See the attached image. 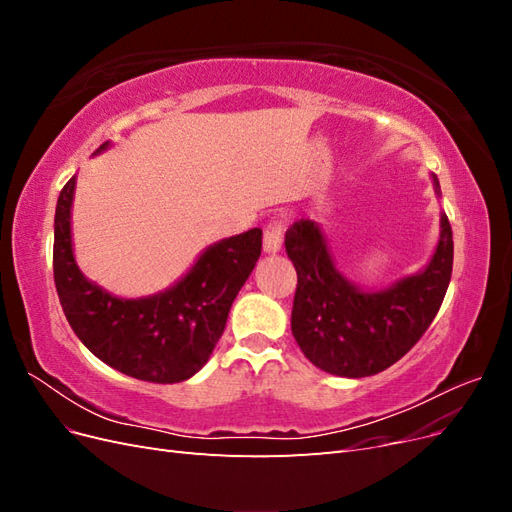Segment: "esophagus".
Masks as SVG:
<instances>
[{"label": "esophagus", "mask_w": 512, "mask_h": 512, "mask_svg": "<svg viewBox=\"0 0 512 512\" xmlns=\"http://www.w3.org/2000/svg\"><path fill=\"white\" fill-rule=\"evenodd\" d=\"M284 241V224L282 222H271L265 228V239H262V247H265L267 254H275L282 250Z\"/></svg>", "instance_id": "34e87169"}]
</instances>
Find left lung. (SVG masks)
Listing matches in <instances>:
<instances>
[{"mask_svg":"<svg viewBox=\"0 0 512 512\" xmlns=\"http://www.w3.org/2000/svg\"><path fill=\"white\" fill-rule=\"evenodd\" d=\"M431 177L440 194L438 177ZM284 245L297 269L292 335L316 367L344 378L374 376L397 363L436 318L453 273L446 213H440V239L427 267L384 290L346 280L312 220L294 222Z\"/></svg>","mask_w":512,"mask_h":512,"instance_id":"1","label":"left lung"}]
</instances>
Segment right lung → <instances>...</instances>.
<instances>
[{
	"instance_id": "add662e5",
	"label": "right lung",
	"mask_w": 512,
	"mask_h": 512,
	"mask_svg": "<svg viewBox=\"0 0 512 512\" xmlns=\"http://www.w3.org/2000/svg\"><path fill=\"white\" fill-rule=\"evenodd\" d=\"M104 143L96 153L104 151ZM72 177L55 209L53 275L59 303L91 354L136 380L173 384L200 371L224 333L230 305L254 271L262 230L209 245L194 267L164 292L119 299L81 273L72 252Z\"/></svg>"
}]
</instances>
